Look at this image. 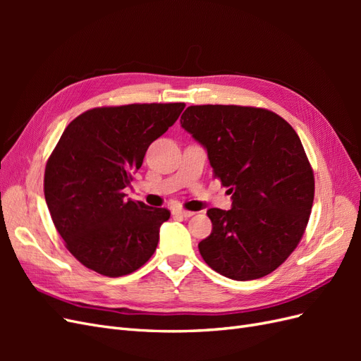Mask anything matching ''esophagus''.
I'll list each match as a JSON object with an SVG mask.
<instances>
[{"label":"esophagus","instance_id":"34e87169","mask_svg":"<svg viewBox=\"0 0 361 361\" xmlns=\"http://www.w3.org/2000/svg\"><path fill=\"white\" fill-rule=\"evenodd\" d=\"M173 215H178V216H185V218H188V216L194 215V212H191V211H185V209H174V211H173Z\"/></svg>","mask_w":361,"mask_h":361}]
</instances>
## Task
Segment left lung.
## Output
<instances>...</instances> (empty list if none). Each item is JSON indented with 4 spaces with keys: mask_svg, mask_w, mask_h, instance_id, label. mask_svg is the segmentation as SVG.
<instances>
[{
    "mask_svg": "<svg viewBox=\"0 0 361 361\" xmlns=\"http://www.w3.org/2000/svg\"><path fill=\"white\" fill-rule=\"evenodd\" d=\"M180 125L233 200L207 211L203 260L232 280L268 276L297 248L312 212L314 178L298 134L276 113L239 105L188 106Z\"/></svg>",
    "mask_w": 361,
    "mask_h": 361,
    "instance_id": "obj_1",
    "label": "left lung"
}]
</instances>
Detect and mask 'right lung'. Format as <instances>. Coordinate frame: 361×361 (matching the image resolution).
Returning a JSON list of instances; mask_svg holds the SVG:
<instances>
[{
	"instance_id": "add662e5",
	"label": "right lung",
	"mask_w": 361,
	"mask_h": 361,
	"mask_svg": "<svg viewBox=\"0 0 361 361\" xmlns=\"http://www.w3.org/2000/svg\"><path fill=\"white\" fill-rule=\"evenodd\" d=\"M185 104L101 106L64 129L47 162L43 191L66 248L106 277L130 274L155 253L166 207L125 199L152 141L176 122Z\"/></svg>"
}]
</instances>
